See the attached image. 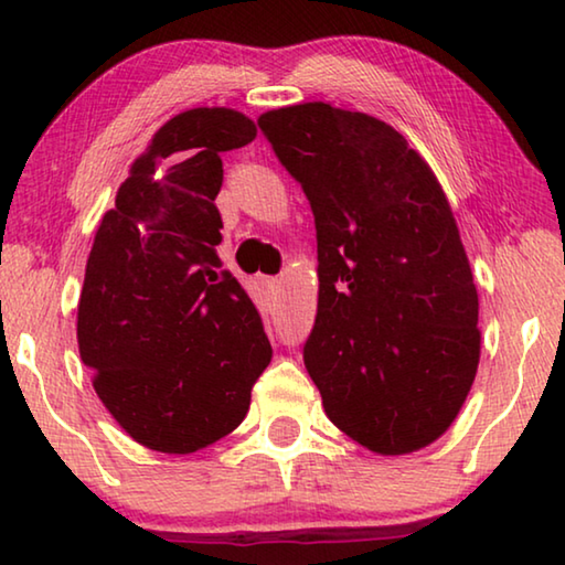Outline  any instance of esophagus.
Listing matches in <instances>:
<instances>
[{"instance_id":"34e87169","label":"esophagus","mask_w":565,"mask_h":565,"mask_svg":"<svg viewBox=\"0 0 565 565\" xmlns=\"http://www.w3.org/2000/svg\"><path fill=\"white\" fill-rule=\"evenodd\" d=\"M264 286H266V289H279V284H281V279H279V276H264Z\"/></svg>"}]
</instances>
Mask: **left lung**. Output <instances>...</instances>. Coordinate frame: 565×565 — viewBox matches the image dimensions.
I'll return each mask as SVG.
<instances>
[{"instance_id": "left-lung-1", "label": "left lung", "mask_w": 565, "mask_h": 565, "mask_svg": "<svg viewBox=\"0 0 565 565\" xmlns=\"http://www.w3.org/2000/svg\"><path fill=\"white\" fill-rule=\"evenodd\" d=\"M317 222L303 363L331 424L381 456L448 431L481 356L478 294L431 167L376 117L323 102L259 117Z\"/></svg>"}]
</instances>
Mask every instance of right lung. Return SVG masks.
<instances>
[{"instance_id": "add662e5", "label": "right lung", "mask_w": 565, "mask_h": 565, "mask_svg": "<svg viewBox=\"0 0 565 565\" xmlns=\"http://www.w3.org/2000/svg\"><path fill=\"white\" fill-rule=\"evenodd\" d=\"M242 111L177 114L134 159L94 236L76 341L102 404L134 441L194 454L242 424L271 361L256 306L222 271V151L246 147Z\"/></svg>"}]
</instances>
